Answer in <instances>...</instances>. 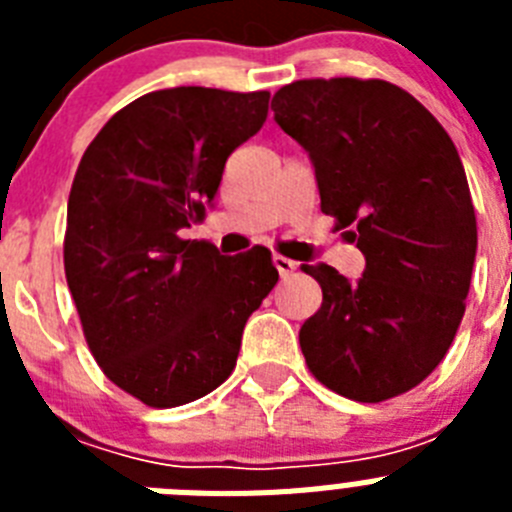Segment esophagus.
<instances>
[{"label": "esophagus", "instance_id": "34e87169", "mask_svg": "<svg viewBox=\"0 0 512 512\" xmlns=\"http://www.w3.org/2000/svg\"><path fill=\"white\" fill-rule=\"evenodd\" d=\"M271 261H274V266H277V271L282 274V277H289V274L297 269V261L284 259V256H279V253H274V256H271Z\"/></svg>", "mask_w": 512, "mask_h": 512}]
</instances>
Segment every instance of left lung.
<instances>
[{
    "mask_svg": "<svg viewBox=\"0 0 512 512\" xmlns=\"http://www.w3.org/2000/svg\"><path fill=\"white\" fill-rule=\"evenodd\" d=\"M310 156L320 210L364 253L356 282L305 266L323 305L300 328L310 372L338 395L382 402L441 364L464 318L477 217L454 140L423 104L379 79H305L271 99Z\"/></svg>",
    "mask_w": 512,
    "mask_h": 512,
    "instance_id": "left-lung-1",
    "label": "left lung"
}]
</instances>
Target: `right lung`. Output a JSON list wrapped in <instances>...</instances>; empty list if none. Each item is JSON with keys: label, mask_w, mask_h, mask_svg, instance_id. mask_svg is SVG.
Instances as JSON below:
<instances>
[{"label": "right lung", "mask_w": 512, "mask_h": 512, "mask_svg": "<svg viewBox=\"0 0 512 512\" xmlns=\"http://www.w3.org/2000/svg\"><path fill=\"white\" fill-rule=\"evenodd\" d=\"M269 92L174 87L107 120L69 194L63 266L102 372L151 408L200 400L233 372L246 320L279 279L256 246L223 256L184 241Z\"/></svg>", "instance_id": "add662e5"}]
</instances>
